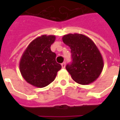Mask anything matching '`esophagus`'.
Listing matches in <instances>:
<instances>
[{
  "mask_svg": "<svg viewBox=\"0 0 120 120\" xmlns=\"http://www.w3.org/2000/svg\"><path fill=\"white\" fill-rule=\"evenodd\" d=\"M61 65H62V68H63V69H64V68H65V62H63L62 64H61Z\"/></svg>",
  "mask_w": 120,
  "mask_h": 120,
  "instance_id": "esophagus-1",
  "label": "esophagus"
}]
</instances>
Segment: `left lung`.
Instances as JSON below:
<instances>
[{"label": "left lung", "instance_id": "obj_1", "mask_svg": "<svg viewBox=\"0 0 120 120\" xmlns=\"http://www.w3.org/2000/svg\"><path fill=\"white\" fill-rule=\"evenodd\" d=\"M62 40L71 48L73 60L66 65V69L73 80L81 85L94 82L103 70V60L94 42L78 33L65 34Z\"/></svg>", "mask_w": 120, "mask_h": 120}]
</instances>
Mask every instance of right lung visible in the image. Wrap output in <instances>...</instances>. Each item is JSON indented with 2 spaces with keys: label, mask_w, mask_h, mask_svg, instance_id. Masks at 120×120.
<instances>
[{
  "label": "right lung",
  "mask_w": 120,
  "mask_h": 120,
  "mask_svg": "<svg viewBox=\"0 0 120 120\" xmlns=\"http://www.w3.org/2000/svg\"><path fill=\"white\" fill-rule=\"evenodd\" d=\"M56 39L55 35L44 34L28 45L19 63L22 77L32 86L42 88L54 81L62 66L56 62V54L51 45Z\"/></svg>",
  "instance_id": "add662e5"
}]
</instances>
